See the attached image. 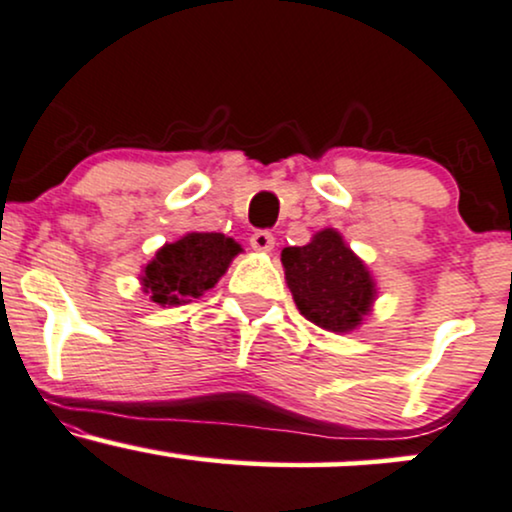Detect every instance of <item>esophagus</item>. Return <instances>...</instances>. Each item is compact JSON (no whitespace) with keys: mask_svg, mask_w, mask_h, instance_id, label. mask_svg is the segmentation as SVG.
I'll use <instances>...</instances> for the list:
<instances>
[{"mask_svg":"<svg viewBox=\"0 0 512 512\" xmlns=\"http://www.w3.org/2000/svg\"><path fill=\"white\" fill-rule=\"evenodd\" d=\"M250 245L257 252H272L274 250V236L269 231H255L250 236Z\"/></svg>","mask_w":512,"mask_h":512,"instance_id":"1","label":"esophagus"}]
</instances>
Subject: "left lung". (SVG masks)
Returning a JSON list of instances; mask_svg holds the SVG:
<instances>
[{"instance_id":"obj_1","label":"left lung","mask_w":512,"mask_h":512,"mask_svg":"<svg viewBox=\"0 0 512 512\" xmlns=\"http://www.w3.org/2000/svg\"><path fill=\"white\" fill-rule=\"evenodd\" d=\"M281 264L300 315L334 334L357 329L377 298L372 274L336 229L300 248H283Z\"/></svg>"}]
</instances>
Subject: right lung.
Here are the masks:
<instances>
[{
  "label": "right lung",
  "instance_id": "right-lung-1",
  "mask_svg": "<svg viewBox=\"0 0 512 512\" xmlns=\"http://www.w3.org/2000/svg\"><path fill=\"white\" fill-rule=\"evenodd\" d=\"M238 252L243 248L224 233H186L157 250L155 260L145 264L140 283L152 303H190L214 288Z\"/></svg>",
  "mask_w": 512,
  "mask_h": 512
}]
</instances>
